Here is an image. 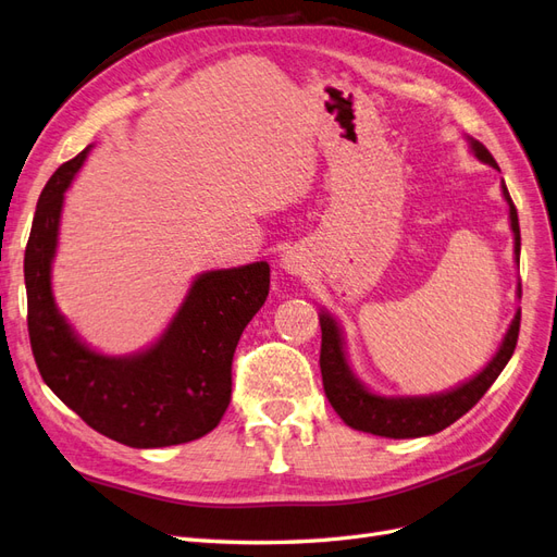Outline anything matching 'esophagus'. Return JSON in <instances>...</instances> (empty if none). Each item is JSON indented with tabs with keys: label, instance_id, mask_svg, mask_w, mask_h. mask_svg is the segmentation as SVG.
<instances>
[{
	"label": "esophagus",
	"instance_id": "obj_1",
	"mask_svg": "<svg viewBox=\"0 0 557 557\" xmlns=\"http://www.w3.org/2000/svg\"><path fill=\"white\" fill-rule=\"evenodd\" d=\"M283 269L288 274H305L307 272V264L302 260V255H299L297 250H288L283 255Z\"/></svg>",
	"mask_w": 557,
	"mask_h": 557
}]
</instances>
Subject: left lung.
<instances>
[{
  "instance_id": "1",
  "label": "left lung",
  "mask_w": 557,
  "mask_h": 557,
  "mask_svg": "<svg viewBox=\"0 0 557 557\" xmlns=\"http://www.w3.org/2000/svg\"><path fill=\"white\" fill-rule=\"evenodd\" d=\"M473 154L490 163V166L499 169L497 161L490 154V149L471 138ZM504 199L508 201L510 210V230L516 236V260H520V224H518V210L513 199L502 185ZM522 293V290H520ZM520 333V311L516 313L513 323H510L508 333L504 337L502 349L490 360V366L475 374L473 380L466 384L447 391L441 396L429 398H382L374 396L360 384L349 366L347 356L342 349V335L337 323L330 315H321V374H323V388L325 396L333 405L335 412L356 431H366L374 435H384V438H419V435H431L455 424L459 417L469 412L473 405L485 396V391L499 377L502 370L516 351Z\"/></svg>"
}]
</instances>
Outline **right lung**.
I'll return each mask as SVG.
<instances>
[{"instance_id": "obj_1", "label": "right lung", "mask_w": 557, "mask_h": 557, "mask_svg": "<svg viewBox=\"0 0 557 557\" xmlns=\"http://www.w3.org/2000/svg\"><path fill=\"white\" fill-rule=\"evenodd\" d=\"M88 147L41 189L25 248L27 333L41 380L70 410L128 447H166L213 431L232 400V360L269 295V264L201 274L152 349L108 358L74 337L51 295L63 194Z\"/></svg>"}]
</instances>
